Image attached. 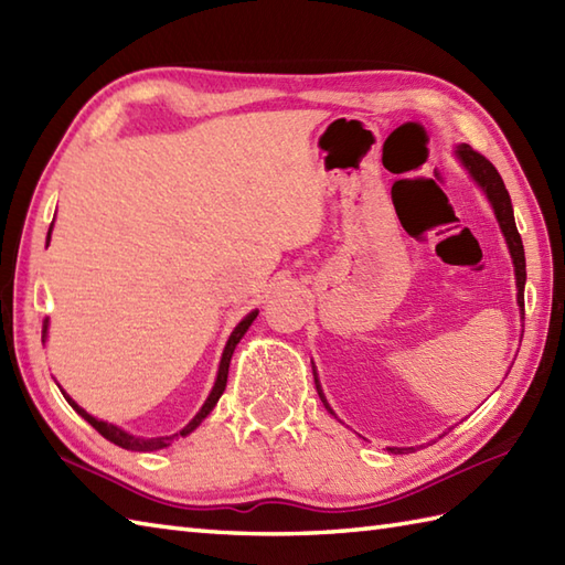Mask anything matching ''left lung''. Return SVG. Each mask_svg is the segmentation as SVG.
I'll return each instance as SVG.
<instances>
[{
    "label": "left lung",
    "instance_id": "8db88e82",
    "mask_svg": "<svg viewBox=\"0 0 565 565\" xmlns=\"http://www.w3.org/2000/svg\"><path fill=\"white\" fill-rule=\"evenodd\" d=\"M456 154H459V160L463 162V167L471 177L476 179L481 189L486 191L488 201L493 203L495 215H498V223L502 227V235L508 239V247H510V255L514 262V276H518V303L522 308V316H524V281H526V262H524V247H522V237L518 233V225H514V213H512V201L510 194L505 189V182H502V177L498 174V170L493 167L488 158H483L481 152H476L471 146H459L456 148ZM316 386H318V379H316ZM318 395L320 401L326 403V407L330 411V405L326 401V395H322L320 386H318ZM332 413V411H330ZM395 451V449H391ZM403 451V449H398Z\"/></svg>",
    "mask_w": 565,
    "mask_h": 565
}]
</instances>
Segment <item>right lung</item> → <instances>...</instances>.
<instances>
[{
    "label": "right lung",
    "instance_id": "obj_1",
    "mask_svg": "<svg viewBox=\"0 0 565 565\" xmlns=\"http://www.w3.org/2000/svg\"><path fill=\"white\" fill-rule=\"evenodd\" d=\"M47 239H51V233H47ZM257 318V310L255 313H249L243 322H239V326L233 330V334H231V340H227V344H225V350H223V359H221V366H218V379H215V386H213V391H211V395H209V401L203 403V407L199 411V415L191 419V423L179 431V435L182 437H186L189 431H194L199 425H201V419L206 417L213 407H215V403H218V398L223 395V391H225V383H227V366H231V356H233V352H235V344L243 340V334L247 332V328L252 326V320ZM45 330H47V320H43V338H45ZM65 395V393H63ZM65 401L75 407V411L87 419V423L99 431V435L104 437V439H109V441H114V444H118V447H124V449H130V451H154V449H164V447H170V444L174 441V437H179V435H170V437H152V439H146V437H134V435H128V431H124V429H118L116 425H109V423H102V419H97V417H92L87 411H82V407L72 401V398H67L65 395Z\"/></svg>",
    "mask_w": 565,
    "mask_h": 565
}]
</instances>
